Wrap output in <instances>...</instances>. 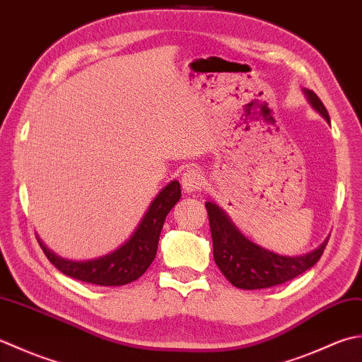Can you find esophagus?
Masks as SVG:
<instances>
[{"mask_svg": "<svg viewBox=\"0 0 362 362\" xmlns=\"http://www.w3.org/2000/svg\"><path fill=\"white\" fill-rule=\"evenodd\" d=\"M181 184H182V189L186 192H198L203 187L204 178L200 170L190 167L187 170H184L181 176Z\"/></svg>", "mask_w": 362, "mask_h": 362, "instance_id": "obj_1", "label": "esophagus"}]
</instances>
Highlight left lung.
<instances>
[{"label": "left lung", "mask_w": 362, "mask_h": 362, "mask_svg": "<svg viewBox=\"0 0 362 362\" xmlns=\"http://www.w3.org/2000/svg\"><path fill=\"white\" fill-rule=\"evenodd\" d=\"M305 95L317 112L329 123L327 107L313 90ZM212 234L214 261L228 281L239 289H265L297 278L320 259L328 239L319 248L301 256H281L248 240L216 203L206 202Z\"/></svg>", "instance_id": "left-lung-1"}]
</instances>
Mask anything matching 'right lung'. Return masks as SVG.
Here are the masks:
<instances>
[{
	"mask_svg": "<svg viewBox=\"0 0 362 362\" xmlns=\"http://www.w3.org/2000/svg\"><path fill=\"white\" fill-rule=\"evenodd\" d=\"M181 198L178 181H170L151 202L148 211L140 220L136 231L120 248L98 259L69 261L59 257L39 240L43 253L54 265L70 278L98 286H123L136 281L150 267L158 252L162 225L167 214Z\"/></svg>",
	"mask_w": 362,
	"mask_h": 362,
	"instance_id": "right-lung-1",
	"label": "right lung"
}]
</instances>
